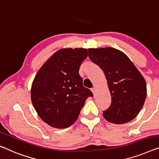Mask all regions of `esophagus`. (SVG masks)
<instances>
[{"label": "esophagus", "instance_id": "obj_1", "mask_svg": "<svg viewBox=\"0 0 159 159\" xmlns=\"http://www.w3.org/2000/svg\"><path fill=\"white\" fill-rule=\"evenodd\" d=\"M91 91H92V93H93V94L95 93H96V88H95V87H93V88H92V89H91Z\"/></svg>", "mask_w": 159, "mask_h": 159}]
</instances>
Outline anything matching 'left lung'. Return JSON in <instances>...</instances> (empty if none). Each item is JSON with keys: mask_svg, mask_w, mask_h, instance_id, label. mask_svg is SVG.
<instances>
[{"mask_svg": "<svg viewBox=\"0 0 159 159\" xmlns=\"http://www.w3.org/2000/svg\"><path fill=\"white\" fill-rule=\"evenodd\" d=\"M89 57L103 70L111 96V103L103 111L108 121L122 124L140 112L146 98L143 77L125 54L111 48H89Z\"/></svg>", "mask_w": 159, "mask_h": 159, "instance_id": "obj_1", "label": "left lung"}]
</instances>
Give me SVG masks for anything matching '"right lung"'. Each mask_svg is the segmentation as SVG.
<instances>
[{"label":"right lung","mask_w":159,"mask_h":159,"mask_svg":"<svg viewBox=\"0 0 159 159\" xmlns=\"http://www.w3.org/2000/svg\"><path fill=\"white\" fill-rule=\"evenodd\" d=\"M85 48L61 49L43 65L31 87V101L41 119L52 127L65 129L79 117L88 97L79 70L87 58Z\"/></svg>","instance_id":"add662e5"}]
</instances>
